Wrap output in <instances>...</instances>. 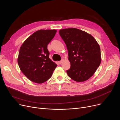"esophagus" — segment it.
<instances>
[{
    "label": "esophagus",
    "instance_id": "obj_1",
    "mask_svg": "<svg viewBox=\"0 0 120 120\" xmlns=\"http://www.w3.org/2000/svg\"><path fill=\"white\" fill-rule=\"evenodd\" d=\"M64 61V59H62L60 61H59V64H61L62 62H63Z\"/></svg>",
    "mask_w": 120,
    "mask_h": 120
}]
</instances>
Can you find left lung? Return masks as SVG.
I'll return each mask as SVG.
<instances>
[{
    "label": "left lung",
    "mask_w": 120,
    "mask_h": 120,
    "mask_svg": "<svg viewBox=\"0 0 120 120\" xmlns=\"http://www.w3.org/2000/svg\"><path fill=\"white\" fill-rule=\"evenodd\" d=\"M68 51L70 68L66 72L77 82L87 81L101 62L100 45L90 34L75 28L59 30Z\"/></svg>",
    "instance_id": "obj_1"
}]
</instances>
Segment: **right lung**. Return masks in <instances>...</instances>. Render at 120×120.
<instances>
[{
  "mask_svg": "<svg viewBox=\"0 0 120 120\" xmlns=\"http://www.w3.org/2000/svg\"><path fill=\"white\" fill-rule=\"evenodd\" d=\"M56 32V30H38L21 45L18 62L21 72L31 81L37 83L45 82L57 66L49 58L47 49Z\"/></svg>",
  "mask_w": 120,
  "mask_h": 120,
  "instance_id": "obj_1",
  "label": "right lung"
}]
</instances>
